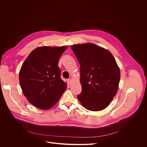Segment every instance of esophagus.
<instances>
[{"instance_id":"34e87169","label":"esophagus","mask_w":147,"mask_h":147,"mask_svg":"<svg viewBox=\"0 0 147 147\" xmlns=\"http://www.w3.org/2000/svg\"><path fill=\"white\" fill-rule=\"evenodd\" d=\"M71 80L70 78L67 79V82L69 84H71Z\"/></svg>"}]
</instances>
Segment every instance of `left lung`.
Segmentation results:
<instances>
[{"mask_svg": "<svg viewBox=\"0 0 147 147\" xmlns=\"http://www.w3.org/2000/svg\"><path fill=\"white\" fill-rule=\"evenodd\" d=\"M71 49L80 65L82 91L78 100L89 111L107 108L117 93L120 78L113 56L94 44L74 45Z\"/></svg>", "mask_w": 147, "mask_h": 147, "instance_id": "obj_1", "label": "left lung"}]
</instances>
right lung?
Segmentation results:
<instances>
[{
    "mask_svg": "<svg viewBox=\"0 0 147 147\" xmlns=\"http://www.w3.org/2000/svg\"><path fill=\"white\" fill-rule=\"evenodd\" d=\"M66 47H42L27 57L19 73L20 84L24 96L40 109L53 107L67 88L60 77L59 60Z\"/></svg>",
    "mask_w": 147,
    "mask_h": 147,
    "instance_id": "add662e5",
    "label": "right lung"
}]
</instances>
